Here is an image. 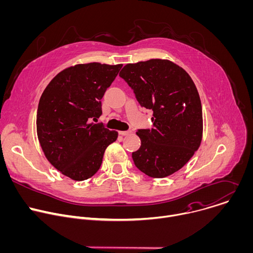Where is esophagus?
<instances>
[{"label": "esophagus", "instance_id": "obj_1", "mask_svg": "<svg viewBox=\"0 0 253 253\" xmlns=\"http://www.w3.org/2000/svg\"><path fill=\"white\" fill-rule=\"evenodd\" d=\"M131 133V131H119V134L122 135V136H126V135H129Z\"/></svg>", "mask_w": 253, "mask_h": 253}]
</instances>
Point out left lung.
I'll use <instances>...</instances> for the list:
<instances>
[{"label":"left lung","instance_id":"1","mask_svg":"<svg viewBox=\"0 0 253 253\" xmlns=\"http://www.w3.org/2000/svg\"><path fill=\"white\" fill-rule=\"evenodd\" d=\"M119 76L141 107L153 111V128L136 132L141 146L132 153L135 166L153 178L181 169L199 148L203 131L201 101L191 77L161 59L127 64Z\"/></svg>","mask_w":253,"mask_h":253}]
</instances>
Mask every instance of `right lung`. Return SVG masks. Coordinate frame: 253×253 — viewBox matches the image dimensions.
I'll return each mask as SVG.
<instances>
[{"mask_svg":"<svg viewBox=\"0 0 253 253\" xmlns=\"http://www.w3.org/2000/svg\"><path fill=\"white\" fill-rule=\"evenodd\" d=\"M122 64H79L69 67L48 84L37 111V134L48 161L65 176L83 181L100 168L106 148L118 132L102 123L101 99Z\"/></svg>","mask_w":253,"mask_h":253,"instance_id":"1","label":"right lung"}]
</instances>
